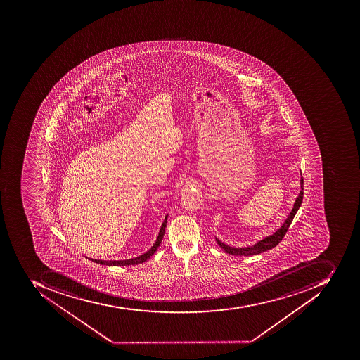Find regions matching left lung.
Wrapping results in <instances>:
<instances>
[{
  "label": "left lung",
  "instance_id": "left-lung-1",
  "mask_svg": "<svg viewBox=\"0 0 360 360\" xmlns=\"http://www.w3.org/2000/svg\"><path fill=\"white\" fill-rule=\"evenodd\" d=\"M303 177H302L301 191H300L299 196L296 197L293 210H292V212L288 214V217L286 218L284 224H282L281 228H278L273 235L268 236V237L264 238V239L260 240V241H258L255 245H251V247H230V245H224V243H221L218 238H216V241H217L218 245H220L221 249H224V252L229 253V255H240V257H249V255H260V253L264 252V251L270 250L272 248L276 247V245L281 243V240L283 239L284 236H285L286 231H288V227H290V224H292V220H293L294 216H295L296 212H297L300 207H301L302 202H303Z\"/></svg>",
  "mask_w": 360,
  "mask_h": 360
}]
</instances>
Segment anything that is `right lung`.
<instances>
[{
  "mask_svg": "<svg viewBox=\"0 0 360 360\" xmlns=\"http://www.w3.org/2000/svg\"><path fill=\"white\" fill-rule=\"evenodd\" d=\"M167 216H169V214H166L165 220H164L163 224H162L161 229H160V232H158V239H156L153 247L150 248V250H148V252L144 253V255H140V257H136V258L129 259V260L105 261L96 260V259H89V260H92L94 262L98 263V264L112 265V266L136 265L139 264V263L146 262V260H148V259H150V257H152V255L155 253V251L158 250V248L160 247V245H161L162 239H163L164 233H165L166 224H167Z\"/></svg>",
  "mask_w": 360,
  "mask_h": 360,
  "instance_id": "add662e5",
  "label": "right lung"
}]
</instances>
